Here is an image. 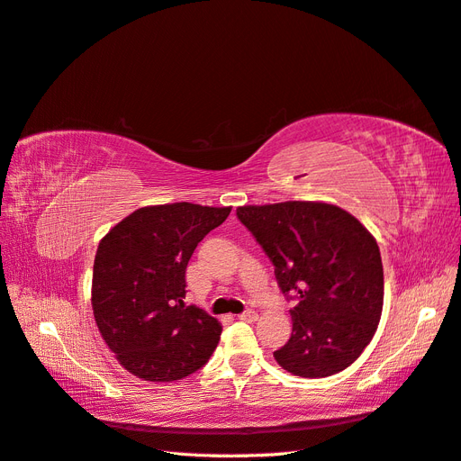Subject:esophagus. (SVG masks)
<instances>
[{"label": "esophagus", "instance_id": "obj_1", "mask_svg": "<svg viewBox=\"0 0 461 461\" xmlns=\"http://www.w3.org/2000/svg\"><path fill=\"white\" fill-rule=\"evenodd\" d=\"M258 319V314L255 311H245L240 314V321H245V322H255Z\"/></svg>", "mask_w": 461, "mask_h": 461}]
</instances>
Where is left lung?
I'll list each match as a JSON object with an SVG mask.
<instances>
[{
	"label": "left lung",
	"instance_id": "1",
	"mask_svg": "<svg viewBox=\"0 0 461 461\" xmlns=\"http://www.w3.org/2000/svg\"><path fill=\"white\" fill-rule=\"evenodd\" d=\"M272 260L285 295L297 297L292 338L274 351L284 371L330 376L371 344L384 303V272L373 233L348 210L319 201L238 208Z\"/></svg>",
	"mask_w": 461,
	"mask_h": 461
}]
</instances>
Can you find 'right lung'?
<instances>
[{"instance_id": "add662e5", "label": "right lung", "mask_w": 461, "mask_h": 461, "mask_svg": "<svg viewBox=\"0 0 461 461\" xmlns=\"http://www.w3.org/2000/svg\"><path fill=\"white\" fill-rule=\"evenodd\" d=\"M231 206L172 203L142 206L104 235L92 270L98 330L125 371L174 383L210 359L218 319L185 305V270L196 245Z\"/></svg>"}]
</instances>
